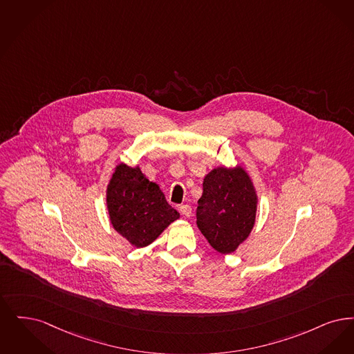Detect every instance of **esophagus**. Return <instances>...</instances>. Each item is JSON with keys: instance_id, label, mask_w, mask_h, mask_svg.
Wrapping results in <instances>:
<instances>
[{"instance_id": "obj_1", "label": "esophagus", "mask_w": 354, "mask_h": 354, "mask_svg": "<svg viewBox=\"0 0 354 354\" xmlns=\"http://www.w3.org/2000/svg\"><path fill=\"white\" fill-rule=\"evenodd\" d=\"M180 213L183 214L184 216H192V206L190 205H181L180 206Z\"/></svg>"}]
</instances>
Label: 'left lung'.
Here are the masks:
<instances>
[{"mask_svg":"<svg viewBox=\"0 0 354 354\" xmlns=\"http://www.w3.org/2000/svg\"><path fill=\"white\" fill-rule=\"evenodd\" d=\"M258 196L246 170L219 167L203 178L197 206V226L210 246L231 254L254 227Z\"/></svg>","mask_w":354,"mask_h":354,"instance_id":"1","label":"left lung"}]
</instances>
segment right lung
<instances>
[{
  "label": "right lung",
  "instance_id": "1",
  "mask_svg": "<svg viewBox=\"0 0 354 354\" xmlns=\"http://www.w3.org/2000/svg\"><path fill=\"white\" fill-rule=\"evenodd\" d=\"M107 209L113 229L135 247L151 245L180 218L158 185L149 181L138 167L125 164H119L109 180Z\"/></svg>",
  "mask_w": 354,
  "mask_h": 354
}]
</instances>
